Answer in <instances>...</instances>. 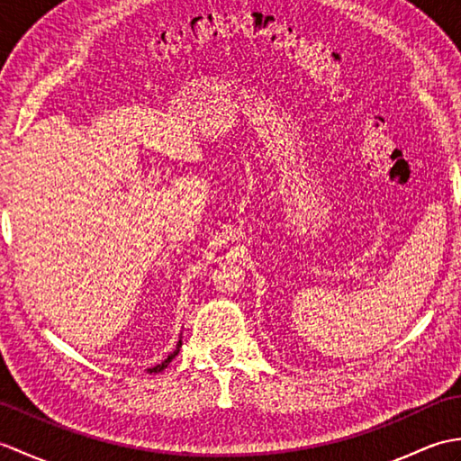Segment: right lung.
Segmentation results:
<instances>
[{
	"label": "right lung",
	"mask_w": 461,
	"mask_h": 461,
	"mask_svg": "<svg viewBox=\"0 0 461 461\" xmlns=\"http://www.w3.org/2000/svg\"><path fill=\"white\" fill-rule=\"evenodd\" d=\"M180 347H182V340H178V347H176V350L174 352H170V355H168V358H166L164 362H162V365H156L154 368H149V372H150V375H158V372H162L166 366H168L170 365V362H172V358L176 357V355H178V350H180Z\"/></svg>",
	"instance_id": "obj_1"
}]
</instances>
